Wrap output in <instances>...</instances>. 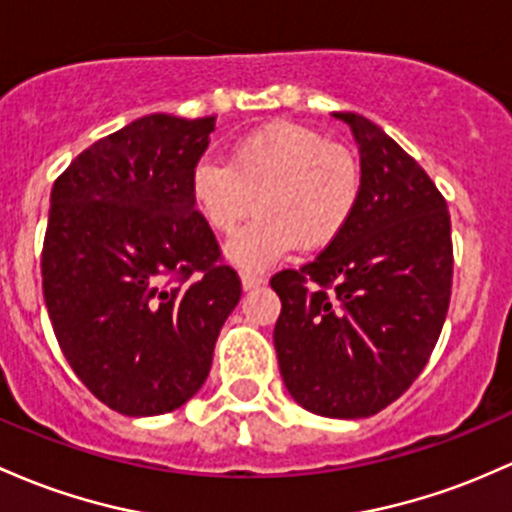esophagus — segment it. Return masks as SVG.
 <instances>
[{"label": "esophagus", "mask_w": 512, "mask_h": 512, "mask_svg": "<svg viewBox=\"0 0 512 512\" xmlns=\"http://www.w3.org/2000/svg\"><path fill=\"white\" fill-rule=\"evenodd\" d=\"M240 282H243V289L245 291H252V289H257V286L265 284V277H262V274L243 272V274H240Z\"/></svg>", "instance_id": "1"}]
</instances>
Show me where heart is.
<instances>
[{"instance_id": "1", "label": "heart", "mask_w": 512, "mask_h": 512, "mask_svg": "<svg viewBox=\"0 0 512 512\" xmlns=\"http://www.w3.org/2000/svg\"><path fill=\"white\" fill-rule=\"evenodd\" d=\"M189 194L213 233H233L252 211L260 216L226 243L235 267L260 272L286 252H313L340 238L362 196V167L350 148L291 121H274L238 138L228 162L201 157Z\"/></svg>"}]
</instances>
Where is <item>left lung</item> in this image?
<instances>
[{
  "instance_id": "left-lung-1",
  "label": "left lung",
  "mask_w": 512,
  "mask_h": 512,
  "mask_svg": "<svg viewBox=\"0 0 512 512\" xmlns=\"http://www.w3.org/2000/svg\"><path fill=\"white\" fill-rule=\"evenodd\" d=\"M362 165L352 221L313 262L274 274L279 372L325 418H369L418 379L452 296V226L428 172L376 123L350 111Z\"/></svg>"
}]
</instances>
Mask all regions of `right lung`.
<instances>
[{
    "instance_id": "right-lung-1",
    "label": "right lung",
    "mask_w": 512,
    "mask_h": 512,
    "mask_svg": "<svg viewBox=\"0 0 512 512\" xmlns=\"http://www.w3.org/2000/svg\"><path fill=\"white\" fill-rule=\"evenodd\" d=\"M216 116L150 114L97 140L50 192L43 299L60 350L111 411L184 406L240 301L189 177Z\"/></svg>"
}]
</instances>
